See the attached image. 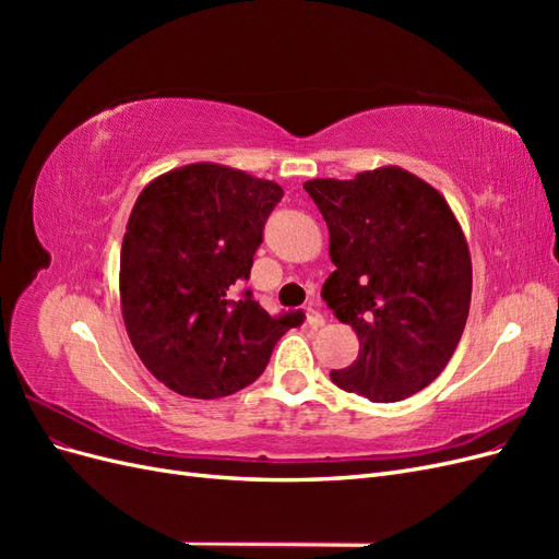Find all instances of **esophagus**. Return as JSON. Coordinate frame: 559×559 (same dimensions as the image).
Here are the masks:
<instances>
[{"label":"esophagus","instance_id":"1","mask_svg":"<svg viewBox=\"0 0 559 559\" xmlns=\"http://www.w3.org/2000/svg\"><path fill=\"white\" fill-rule=\"evenodd\" d=\"M306 324L310 326V329H319V326H324V314H321L317 308H308L306 310Z\"/></svg>","mask_w":559,"mask_h":559}]
</instances>
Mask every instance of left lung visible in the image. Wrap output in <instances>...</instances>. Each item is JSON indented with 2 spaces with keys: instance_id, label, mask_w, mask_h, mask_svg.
Wrapping results in <instances>:
<instances>
[{
  "instance_id": "1",
  "label": "left lung",
  "mask_w": 559,
  "mask_h": 559,
  "mask_svg": "<svg viewBox=\"0 0 559 559\" xmlns=\"http://www.w3.org/2000/svg\"><path fill=\"white\" fill-rule=\"evenodd\" d=\"M329 226L321 289L357 331L359 357L331 380L373 403L403 401L452 359L471 306V253L448 200L399 165L302 183Z\"/></svg>"
}]
</instances>
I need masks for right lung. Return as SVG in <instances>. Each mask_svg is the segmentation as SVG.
<instances>
[{"label": "right lung", "mask_w": 559, "mask_h": 559, "mask_svg": "<svg viewBox=\"0 0 559 559\" xmlns=\"http://www.w3.org/2000/svg\"><path fill=\"white\" fill-rule=\"evenodd\" d=\"M282 186L218 163L148 181L121 247V312L148 373L189 399H222L257 380L300 314L270 317L247 292L253 251Z\"/></svg>", "instance_id": "right-lung-1"}]
</instances>
